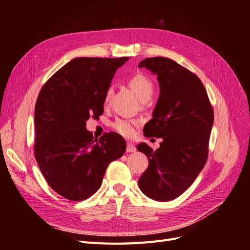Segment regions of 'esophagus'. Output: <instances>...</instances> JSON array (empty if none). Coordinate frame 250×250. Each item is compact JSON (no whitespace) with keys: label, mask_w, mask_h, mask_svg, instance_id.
I'll use <instances>...</instances> for the list:
<instances>
[{"label":"esophagus","mask_w":250,"mask_h":250,"mask_svg":"<svg viewBox=\"0 0 250 250\" xmlns=\"http://www.w3.org/2000/svg\"><path fill=\"white\" fill-rule=\"evenodd\" d=\"M126 151L127 152H135V147H134V145L133 144H131V143H127V147H126Z\"/></svg>","instance_id":"obj_1"}]
</instances>
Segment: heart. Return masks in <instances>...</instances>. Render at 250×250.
Segmentation results:
<instances>
[{
  "label": "heart",
  "mask_w": 250,
  "mask_h": 250,
  "mask_svg": "<svg viewBox=\"0 0 250 250\" xmlns=\"http://www.w3.org/2000/svg\"><path fill=\"white\" fill-rule=\"evenodd\" d=\"M128 84L132 88L133 92L139 97L141 101H147L152 96L154 85L153 82L147 75L143 73H135L128 80ZM112 88L109 87L106 92V98L105 100L108 101L109 97L111 96ZM140 122L138 120H124L118 119L112 123V128L118 133L123 135L125 138H130L135 132V128L139 126Z\"/></svg>",
  "instance_id": "obj_1"
}]
</instances>
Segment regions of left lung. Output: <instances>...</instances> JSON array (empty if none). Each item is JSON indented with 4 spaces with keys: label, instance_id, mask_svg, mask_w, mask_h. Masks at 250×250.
I'll list each match as a JSON object with an SVG mask.
<instances>
[{
    "label": "left lung",
    "instance_id": "8db88e82",
    "mask_svg": "<svg viewBox=\"0 0 250 250\" xmlns=\"http://www.w3.org/2000/svg\"><path fill=\"white\" fill-rule=\"evenodd\" d=\"M139 67L157 75L161 87L144 134L163 139L155 151L145 143L138 145L149 161L139 186L148 197L170 201L190 188L207 163L214 110L201 80L174 60L146 58Z\"/></svg>",
    "mask_w": 250,
    "mask_h": 250
}]
</instances>
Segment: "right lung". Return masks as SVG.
I'll return each mask as SVG.
<instances>
[{"label":"right lung","instance_id":"obj_1","mask_svg":"<svg viewBox=\"0 0 250 250\" xmlns=\"http://www.w3.org/2000/svg\"><path fill=\"white\" fill-rule=\"evenodd\" d=\"M128 57H77L43 84L35 104L34 155L48 185L72 201L95 194L107 166L126 150L123 137L97 140L86 121L103 111L111 79Z\"/></svg>","mask_w":250,"mask_h":250}]
</instances>
